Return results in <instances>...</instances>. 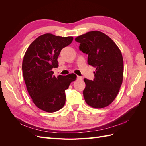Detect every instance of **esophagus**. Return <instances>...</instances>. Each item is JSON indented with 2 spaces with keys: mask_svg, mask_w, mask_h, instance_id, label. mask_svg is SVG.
Here are the masks:
<instances>
[{
  "mask_svg": "<svg viewBox=\"0 0 146 146\" xmlns=\"http://www.w3.org/2000/svg\"><path fill=\"white\" fill-rule=\"evenodd\" d=\"M77 78L78 80H82V79H83V77L81 76H77Z\"/></svg>",
  "mask_w": 146,
  "mask_h": 146,
  "instance_id": "1",
  "label": "esophagus"
}]
</instances>
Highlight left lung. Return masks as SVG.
<instances>
[{"instance_id": "left-lung-1", "label": "left lung", "mask_w": 146, "mask_h": 146, "mask_svg": "<svg viewBox=\"0 0 146 146\" xmlns=\"http://www.w3.org/2000/svg\"><path fill=\"white\" fill-rule=\"evenodd\" d=\"M80 49L88 55V64L96 68L93 81L84 79L83 96L95 108L107 107L115 99L122 83L123 61L117 46L107 35L91 31L75 39Z\"/></svg>"}]
</instances>
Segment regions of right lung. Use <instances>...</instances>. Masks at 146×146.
Listing matches in <instances>:
<instances>
[{"label": "right lung", "mask_w": 146, "mask_h": 146, "mask_svg": "<svg viewBox=\"0 0 146 146\" xmlns=\"http://www.w3.org/2000/svg\"><path fill=\"white\" fill-rule=\"evenodd\" d=\"M73 37H61L46 33L29 46L23 61V77L29 94L38 108L48 113L58 111L65 104V90L76 80V74L53 75L52 69L62 48L72 42Z\"/></svg>", "instance_id": "obj_1"}]
</instances>
